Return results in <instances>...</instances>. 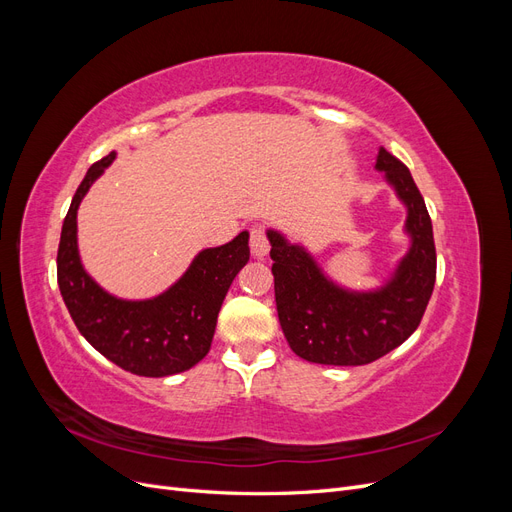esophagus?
<instances>
[{
    "label": "esophagus",
    "instance_id": "34e87169",
    "mask_svg": "<svg viewBox=\"0 0 512 512\" xmlns=\"http://www.w3.org/2000/svg\"><path fill=\"white\" fill-rule=\"evenodd\" d=\"M250 250L254 258H265L269 254V239L262 226H254L250 230Z\"/></svg>",
    "mask_w": 512,
    "mask_h": 512
}]
</instances>
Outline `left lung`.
<instances>
[{
    "label": "left lung",
    "instance_id": "8db88e82",
    "mask_svg": "<svg viewBox=\"0 0 512 512\" xmlns=\"http://www.w3.org/2000/svg\"><path fill=\"white\" fill-rule=\"evenodd\" d=\"M376 170L406 207L408 252L374 290L339 286L301 243L267 230L275 305L292 352L320 365H367L416 331L436 284V245L425 200L410 170L380 147Z\"/></svg>",
    "mask_w": 512,
    "mask_h": 512
}]
</instances>
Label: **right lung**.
I'll use <instances>...</instances> for the list:
<instances>
[{
  "mask_svg": "<svg viewBox=\"0 0 512 512\" xmlns=\"http://www.w3.org/2000/svg\"><path fill=\"white\" fill-rule=\"evenodd\" d=\"M111 151L91 164L61 226L57 284L76 329L108 361L145 378L181 374L203 361L220 307L237 273L250 260V232L198 252L179 280L151 299H119L91 277L76 243V211L94 181L113 164Z\"/></svg>",
  "mask_w": 512,
  "mask_h": 512,
  "instance_id": "right-lung-1",
  "label": "right lung"
}]
</instances>
